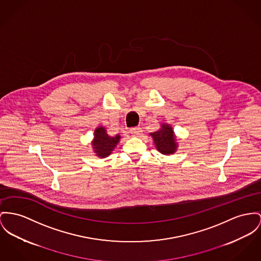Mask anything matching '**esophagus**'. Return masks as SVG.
Wrapping results in <instances>:
<instances>
[{
	"label": "esophagus",
	"mask_w": 261,
	"mask_h": 261,
	"mask_svg": "<svg viewBox=\"0 0 261 261\" xmlns=\"http://www.w3.org/2000/svg\"><path fill=\"white\" fill-rule=\"evenodd\" d=\"M129 134H130L132 136H134V137H139V136H140V134H141V128H139V127L130 128V129H129Z\"/></svg>",
	"instance_id": "esophagus-1"
}]
</instances>
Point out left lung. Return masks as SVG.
Here are the masks:
<instances>
[{
	"label": "left lung",
	"mask_w": 261,
	"mask_h": 261,
	"mask_svg": "<svg viewBox=\"0 0 261 261\" xmlns=\"http://www.w3.org/2000/svg\"><path fill=\"white\" fill-rule=\"evenodd\" d=\"M157 150L162 154H173L177 149V142L172 127L167 124H161V128L157 132L151 133Z\"/></svg>",
	"instance_id": "left-lung-1"
}]
</instances>
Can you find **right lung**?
<instances>
[{"label":"right lung","mask_w":261,"mask_h":261,"mask_svg":"<svg viewBox=\"0 0 261 261\" xmlns=\"http://www.w3.org/2000/svg\"><path fill=\"white\" fill-rule=\"evenodd\" d=\"M120 139V135H117L116 137H110L107 134L104 126L97 127L94 133V140L92 143L94 152L97 156L101 158L109 156L119 143Z\"/></svg>","instance_id":"add662e5"}]
</instances>
